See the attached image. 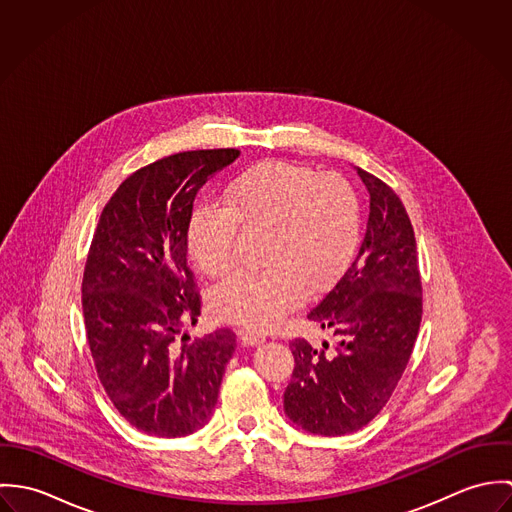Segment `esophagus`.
Instances as JSON below:
<instances>
[{"instance_id":"1","label":"esophagus","mask_w":512,"mask_h":512,"mask_svg":"<svg viewBox=\"0 0 512 512\" xmlns=\"http://www.w3.org/2000/svg\"><path fill=\"white\" fill-rule=\"evenodd\" d=\"M238 337H240V341H242L244 345H248V347H254V345L264 343V335H260V333H256V331H250V329H240V331H238Z\"/></svg>"}]
</instances>
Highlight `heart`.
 <instances>
[{"instance_id": "heart-1", "label": "heart", "mask_w": 512, "mask_h": 512, "mask_svg": "<svg viewBox=\"0 0 512 512\" xmlns=\"http://www.w3.org/2000/svg\"><path fill=\"white\" fill-rule=\"evenodd\" d=\"M224 205H199L187 228L189 254L207 276L234 264L238 228L268 230L258 272H234L211 292L213 313L252 331H270L307 292L331 288L351 266L361 240V207L341 175L266 161L224 189Z\"/></svg>"}]
</instances>
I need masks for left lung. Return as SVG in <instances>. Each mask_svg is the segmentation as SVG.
Wrapping results in <instances>:
<instances>
[{
    "label": "left lung",
    "mask_w": 512,
    "mask_h": 512,
    "mask_svg": "<svg viewBox=\"0 0 512 512\" xmlns=\"http://www.w3.org/2000/svg\"><path fill=\"white\" fill-rule=\"evenodd\" d=\"M370 195L357 258L307 317L339 339L333 353L305 339L292 347L284 410L317 436H345L366 426L390 400L410 361L422 321L416 238L398 195L357 167Z\"/></svg>",
    "instance_id": "left-lung-1"
}]
</instances>
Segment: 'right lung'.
Masks as SVG:
<instances>
[{
	"label": "right lung",
	"mask_w": 512,
	"mask_h": 512,
	"mask_svg": "<svg viewBox=\"0 0 512 512\" xmlns=\"http://www.w3.org/2000/svg\"><path fill=\"white\" fill-rule=\"evenodd\" d=\"M238 149L183 151L132 173L106 203L88 250L82 313L98 378L140 432L183 438L213 416L236 335L187 343L201 297L187 266V228L199 189Z\"/></svg>",
	"instance_id": "1"
}]
</instances>
